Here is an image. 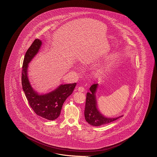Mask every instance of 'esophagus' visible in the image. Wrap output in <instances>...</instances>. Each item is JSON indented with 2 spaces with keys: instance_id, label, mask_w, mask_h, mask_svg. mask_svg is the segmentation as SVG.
<instances>
[{
  "instance_id": "esophagus-1",
  "label": "esophagus",
  "mask_w": 157,
  "mask_h": 157,
  "mask_svg": "<svg viewBox=\"0 0 157 157\" xmlns=\"http://www.w3.org/2000/svg\"><path fill=\"white\" fill-rule=\"evenodd\" d=\"M78 90L79 91H80V92H84V91H85V89L84 87H82V86H80V87H79L78 88Z\"/></svg>"
}]
</instances>
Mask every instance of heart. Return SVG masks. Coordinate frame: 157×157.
I'll use <instances>...</instances> for the list:
<instances>
[{
	"label": "heart",
	"mask_w": 157,
	"mask_h": 157,
	"mask_svg": "<svg viewBox=\"0 0 157 157\" xmlns=\"http://www.w3.org/2000/svg\"><path fill=\"white\" fill-rule=\"evenodd\" d=\"M109 69L108 68H102L97 70L95 75L98 77H102L108 72Z\"/></svg>",
	"instance_id": "heart-1"
}]
</instances>
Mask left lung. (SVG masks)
<instances>
[{"mask_svg": "<svg viewBox=\"0 0 157 157\" xmlns=\"http://www.w3.org/2000/svg\"><path fill=\"white\" fill-rule=\"evenodd\" d=\"M98 84H94L89 89L90 91L86 94L85 117L86 121L91 125L98 127L109 123L123 116H120L116 117H108L100 112L98 109L96 92Z\"/></svg>", "mask_w": 157, "mask_h": 157, "instance_id": "8db88e82", "label": "left lung"}]
</instances>
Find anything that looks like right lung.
Returning <instances> with one entry per match:
<instances>
[{
    "instance_id": "right-lung-1",
    "label": "right lung",
    "mask_w": 157,
    "mask_h": 157,
    "mask_svg": "<svg viewBox=\"0 0 157 157\" xmlns=\"http://www.w3.org/2000/svg\"><path fill=\"white\" fill-rule=\"evenodd\" d=\"M41 45V40L37 38L26 52L22 71V85L29 104L36 114L48 120H54L59 116L63 103L72 93L76 83L62 84L45 94H40L34 89L29 79V64L38 53Z\"/></svg>"
}]
</instances>
